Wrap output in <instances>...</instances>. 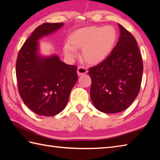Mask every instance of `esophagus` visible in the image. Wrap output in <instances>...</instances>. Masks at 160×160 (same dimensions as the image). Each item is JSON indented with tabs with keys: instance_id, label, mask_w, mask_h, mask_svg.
Here are the masks:
<instances>
[{
	"instance_id": "34e87169",
	"label": "esophagus",
	"mask_w": 160,
	"mask_h": 160,
	"mask_svg": "<svg viewBox=\"0 0 160 160\" xmlns=\"http://www.w3.org/2000/svg\"><path fill=\"white\" fill-rule=\"evenodd\" d=\"M77 73L78 76H82V75H84L87 73V69L83 66H80L78 68Z\"/></svg>"
}]
</instances>
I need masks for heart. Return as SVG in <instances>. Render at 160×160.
I'll return each instance as SVG.
<instances>
[{"instance_id": "1", "label": "heart", "mask_w": 160, "mask_h": 160, "mask_svg": "<svg viewBox=\"0 0 160 160\" xmlns=\"http://www.w3.org/2000/svg\"><path fill=\"white\" fill-rule=\"evenodd\" d=\"M118 39L114 27L91 26L77 30L71 35L69 43L64 47V54L71 58L78 55L76 49H82V56L87 62L100 63L110 55Z\"/></svg>"}]
</instances>
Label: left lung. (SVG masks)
<instances>
[{
	"label": "left lung",
	"mask_w": 160,
	"mask_h": 160,
	"mask_svg": "<svg viewBox=\"0 0 160 160\" xmlns=\"http://www.w3.org/2000/svg\"><path fill=\"white\" fill-rule=\"evenodd\" d=\"M120 36L110 55L89 69L90 96L98 110L116 113L133 102L140 89L143 62L136 40L118 24Z\"/></svg>",
	"instance_id": "obj_1"
}]
</instances>
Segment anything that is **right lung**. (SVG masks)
<instances>
[{
    "label": "right lung",
    "instance_id": "right-lung-1",
    "mask_svg": "<svg viewBox=\"0 0 160 160\" xmlns=\"http://www.w3.org/2000/svg\"><path fill=\"white\" fill-rule=\"evenodd\" d=\"M63 22L38 26L23 44L17 57L16 73L20 97L35 113L53 116L67 104L78 80L77 67L62 62L53 55L38 53V40L62 28Z\"/></svg>",
    "mask_w": 160,
    "mask_h": 160
}]
</instances>
